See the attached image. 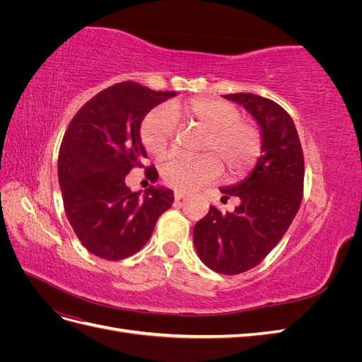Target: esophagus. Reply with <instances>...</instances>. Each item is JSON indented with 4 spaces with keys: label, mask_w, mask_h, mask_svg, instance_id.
<instances>
[{
    "label": "esophagus",
    "mask_w": 362,
    "mask_h": 362,
    "mask_svg": "<svg viewBox=\"0 0 362 362\" xmlns=\"http://www.w3.org/2000/svg\"><path fill=\"white\" fill-rule=\"evenodd\" d=\"M184 196H187V193L181 192V190H175L173 192V198H175V201H177V202H180L184 198Z\"/></svg>",
    "instance_id": "1"
}]
</instances>
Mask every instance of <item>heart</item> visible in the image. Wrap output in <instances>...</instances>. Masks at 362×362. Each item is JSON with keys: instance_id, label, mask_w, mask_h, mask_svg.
<instances>
[{"instance_id": "obj_1", "label": "heart", "mask_w": 362, "mask_h": 362, "mask_svg": "<svg viewBox=\"0 0 362 362\" xmlns=\"http://www.w3.org/2000/svg\"><path fill=\"white\" fill-rule=\"evenodd\" d=\"M175 116L206 129L198 158L173 156L161 164V178L169 187L193 190L216 180L222 170L243 177L255 166L262 149L261 129L255 120L243 117L240 108L214 98H194L184 104L157 107L140 125L141 145L152 156H163L175 136Z\"/></svg>"}]
</instances>
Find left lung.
Wrapping results in <instances>:
<instances>
[{
	"mask_svg": "<svg viewBox=\"0 0 362 362\" xmlns=\"http://www.w3.org/2000/svg\"><path fill=\"white\" fill-rule=\"evenodd\" d=\"M255 117L262 154L249 178L221 189L240 199L233 213L210 211L194 225L193 243L205 266L238 275L258 266L287 233L303 198L305 163L293 119L275 101L254 93L225 95Z\"/></svg>",
	"mask_w": 362,
	"mask_h": 362,
	"instance_id": "left-lung-1",
	"label": "left lung"
}]
</instances>
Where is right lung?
Returning <instances> with one entry per match:
<instances>
[{
  "label": "right lung",
  "mask_w": 362,
  "mask_h": 362,
  "mask_svg": "<svg viewBox=\"0 0 362 362\" xmlns=\"http://www.w3.org/2000/svg\"><path fill=\"white\" fill-rule=\"evenodd\" d=\"M175 92H156L134 81L117 83L87 101L64 133L59 151V184L68 221L90 254L117 261L146 245L173 192H131L125 177L144 168V117ZM154 182L156 168L145 169Z\"/></svg>",
  "instance_id": "right-lung-1"
}]
</instances>
